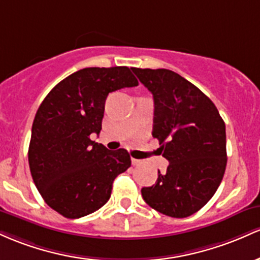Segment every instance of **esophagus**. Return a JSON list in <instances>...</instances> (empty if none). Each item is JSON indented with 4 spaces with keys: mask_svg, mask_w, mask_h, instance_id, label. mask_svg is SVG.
I'll use <instances>...</instances> for the list:
<instances>
[{
    "mask_svg": "<svg viewBox=\"0 0 260 260\" xmlns=\"http://www.w3.org/2000/svg\"><path fill=\"white\" fill-rule=\"evenodd\" d=\"M131 163H133V166H141L142 161H140V159H136V158H131Z\"/></svg>",
    "mask_w": 260,
    "mask_h": 260,
    "instance_id": "1",
    "label": "esophagus"
}]
</instances>
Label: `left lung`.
Here are the masks:
<instances>
[{"label": "left lung", "mask_w": 260, "mask_h": 260, "mask_svg": "<svg viewBox=\"0 0 260 260\" xmlns=\"http://www.w3.org/2000/svg\"><path fill=\"white\" fill-rule=\"evenodd\" d=\"M153 95L152 136L169 162L152 186L141 189L151 208L171 217H188L216 193L227 163L226 126L208 95L166 69L133 67Z\"/></svg>", "instance_id": "1"}]
</instances>
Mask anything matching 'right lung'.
<instances>
[{
	"mask_svg": "<svg viewBox=\"0 0 260 260\" xmlns=\"http://www.w3.org/2000/svg\"><path fill=\"white\" fill-rule=\"evenodd\" d=\"M139 82L126 66L87 67L70 75L40 104L29 144L34 184L63 217L80 218L109 200L113 182L131 166L124 148L109 151L89 136L102 130L110 92Z\"/></svg>",
	"mask_w": 260,
	"mask_h": 260,
	"instance_id": "1",
	"label": "right lung"
}]
</instances>
